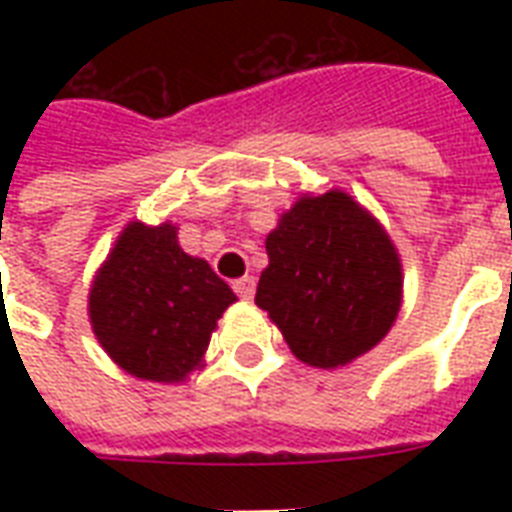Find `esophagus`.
Wrapping results in <instances>:
<instances>
[{
  "instance_id": "obj_1",
  "label": "esophagus",
  "mask_w": 512,
  "mask_h": 512,
  "mask_svg": "<svg viewBox=\"0 0 512 512\" xmlns=\"http://www.w3.org/2000/svg\"><path fill=\"white\" fill-rule=\"evenodd\" d=\"M255 287V276H241V279L233 281V292H236L241 300H252V297H255Z\"/></svg>"
}]
</instances>
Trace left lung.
<instances>
[{
	"mask_svg": "<svg viewBox=\"0 0 512 512\" xmlns=\"http://www.w3.org/2000/svg\"><path fill=\"white\" fill-rule=\"evenodd\" d=\"M265 252L255 303L300 361L335 369L388 335L401 308V260L353 196L305 193L268 233Z\"/></svg>",
	"mask_w": 512,
	"mask_h": 512,
	"instance_id": "obj_1",
	"label": "left lung"
}]
</instances>
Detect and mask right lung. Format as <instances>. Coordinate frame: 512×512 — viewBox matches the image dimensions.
I'll return each mask as SVG.
<instances>
[{
    "instance_id": "right-lung-1",
    "label": "right lung",
    "mask_w": 512,
    "mask_h": 512,
    "mask_svg": "<svg viewBox=\"0 0 512 512\" xmlns=\"http://www.w3.org/2000/svg\"><path fill=\"white\" fill-rule=\"evenodd\" d=\"M236 295L207 260L185 255L172 223H130L90 289V324L108 356L140 380L183 382L199 369Z\"/></svg>"
}]
</instances>
